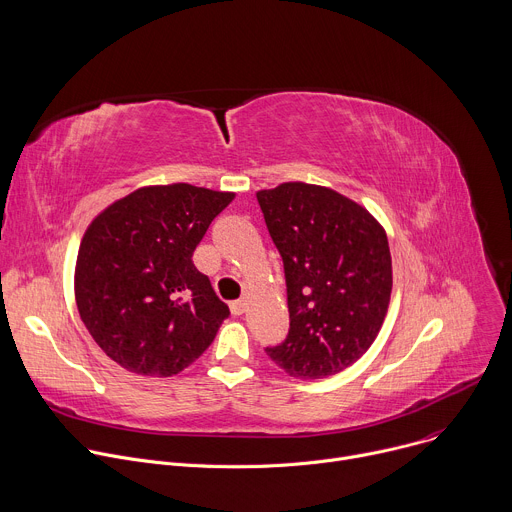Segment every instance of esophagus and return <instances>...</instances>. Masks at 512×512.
<instances>
[{"label": "esophagus", "instance_id": "esophagus-1", "mask_svg": "<svg viewBox=\"0 0 512 512\" xmlns=\"http://www.w3.org/2000/svg\"><path fill=\"white\" fill-rule=\"evenodd\" d=\"M247 306H249V302L243 298V300H237V302H233L231 304V312H233V316H243L245 312H247Z\"/></svg>", "mask_w": 512, "mask_h": 512}]
</instances>
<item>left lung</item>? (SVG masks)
<instances>
[{
    "label": "left lung",
    "instance_id": "1",
    "mask_svg": "<svg viewBox=\"0 0 512 512\" xmlns=\"http://www.w3.org/2000/svg\"><path fill=\"white\" fill-rule=\"evenodd\" d=\"M283 259L289 332L267 356L296 379L350 367L375 342L391 302L393 265L383 225L344 194L306 182L257 192Z\"/></svg>",
    "mask_w": 512,
    "mask_h": 512
}]
</instances>
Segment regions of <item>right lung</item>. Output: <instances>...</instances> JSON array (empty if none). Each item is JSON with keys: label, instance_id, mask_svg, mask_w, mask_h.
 I'll return each instance as SVG.
<instances>
[{"label": "right lung", "instance_id": "right-lung-1", "mask_svg": "<svg viewBox=\"0 0 512 512\" xmlns=\"http://www.w3.org/2000/svg\"><path fill=\"white\" fill-rule=\"evenodd\" d=\"M233 198L235 192L184 182L141 186L87 227L75 265L77 308L101 350L125 371L182 373L229 318L192 255Z\"/></svg>", "mask_w": 512, "mask_h": 512}]
</instances>
